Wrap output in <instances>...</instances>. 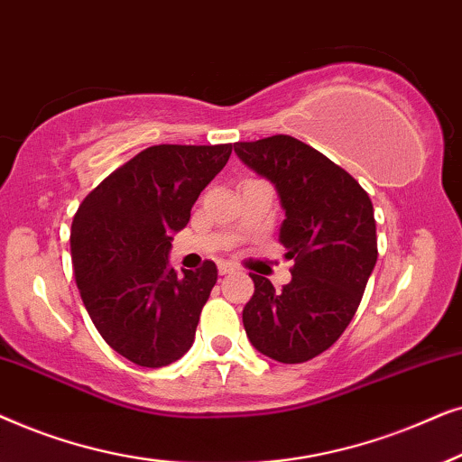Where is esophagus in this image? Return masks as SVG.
<instances>
[{
	"instance_id": "esophagus-1",
	"label": "esophagus",
	"mask_w": 462,
	"mask_h": 462,
	"mask_svg": "<svg viewBox=\"0 0 462 462\" xmlns=\"http://www.w3.org/2000/svg\"><path fill=\"white\" fill-rule=\"evenodd\" d=\"M217 270H219V274H232L236 270V266L230 262H217Z\"/></svg>"
}]
</instances>
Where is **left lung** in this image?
<instances>
[{
    "instance_id": "1",
    "label": "left lung",
    "mask_w": 462,
    "mask_h": 462,
    "mask_svg": "<svg viewBox=\"0 0 462 462\" xmlns=\"http://www.w3.org/2000/svg\"><path fill=\"white\" fill-rule=\"evenodd\" d=\"M235 152L279 194V241L295 262L282 291L251 274L255 291L243 310L245 331L270 359L304 364L342 336L376 266L372 200L346 171L289 134L236 143Z\"/></svg>"
}]
</instances>
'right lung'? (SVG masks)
<instances>
[{"instance_id": "obj_1", "label": "right lung", "mask_w": 462, "mask_h": 462, "mask_svg": "<svg viewBox=\"0 0 462 462\" xmlns=\"http://www.w3.org/2000/svg\"><path fill=\"white\" fill-rule=\"evenodd\" d=\"M232 145H153L103 180L71 224V260L88 315L116 353L164 367L194 344L217 266H171V241Z\"/></svg>"}]
</instances>
